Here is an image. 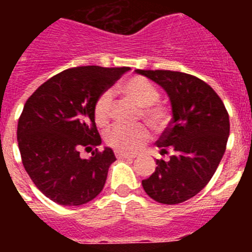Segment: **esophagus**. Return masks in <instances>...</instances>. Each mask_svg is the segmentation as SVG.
<instances>
[{"label":"esophagus","instance_id":"esophagus-1","mask_svg":"<svg viewBox=\"0 0 252 252\" xmlns=\"http://www.w3.org/2000/svg\"><path fill=\"white\" fill-rule=\"evenodd\" d=\"M115 155L117 159H128V158H135V155H132V154L124 153V151H115Z\"/></svg>","mask_w":252,"mask_h":252}]
</instances>
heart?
Masks as SVG:
<instances>
[{
    "instance_id": "obj_1",
    "label": "heart",
    "mask_w": 252,
    "mask_h": 252,
    "mask_svg": "<svg viewBox=\"0 0 252 252\" xmlns=\"http://www.w3.org/2000/svg\"><path fill=\"white\" fill-rule=\"evenodd\" d=\"M120 92L140 107L139 119H141L155 131H162L170 121V111L166 106L159 103L160 93L146 78L132 77L120 86ZM113 94L104 91L97 97L93 104V117L98 126H104L112 117ZM150 139V132L144 125L135 127H126L124 125H113L104 135L107 145L125 153L137 151Z\"/></svg>"
}]
</instances>
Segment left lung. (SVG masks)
I'll return each instance as SVG.
<instances>
[{"mask_svg": "<svg viewBox=\"0 0 252 252\" xmlns=\"http://www.w3.org/2000/svg\"><path fill=\"white\" fill-rule=\"evenodd\" d=\"M136 73L165 90L173 110V119L157 141L161 155L172 153L170 159H157V169L142 180V187L159 203H183L208 184L223 157L228 112L212 87L194 75L160 69Z\"/></svg>", "mask_w": 252, "mask_h": 252, "instance_id": "obj_1", "label": "left lung"}]
</instances>
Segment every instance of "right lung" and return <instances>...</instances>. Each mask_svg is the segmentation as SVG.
Returning <instances> with one entry per match:
<instances>
[{
    "mask_svg": "<svg viewBox=\"0 0 252 252\" xmlns=\"http://www.w3.org/2000/svg\"><path fill=\"white\" fill-rule=\"evenodd\" d=\"M128 66L69 68L43 83L26 101L17 124V142L26 173L36 188L62 206H81L103 189L116 160L103 151L93 104L102 92L127 72ZM81 148L95 149L91 159Z\"/></svg>",
    "mask_w": 252,
    "mask_h": 252,
    "instance_id": "1",
    "label": "right lung"
}]
</instances>
